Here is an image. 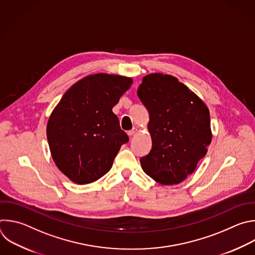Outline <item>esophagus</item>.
<instances>
[{
    "label": "esophagus",
    "mask_w": 255,
    "mask_h": 255,
    "mask_svg": "<svg viewBox=\"0 0 255 255\" xmlns=\"http://www.w3.org/2000/svg\"><path fill=\"white\" fill-rule=\"evenodd\" d=\"M136 132H137V128H136V127H133L131 130H129V131L127 132V134H128L129 136H133Z\"/></svg>",
    "instance_id": "1"
}]
</instances>
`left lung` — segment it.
Masks as SVG:
<instances>
[{"mask_svg":"<svg viewBox=\"0 0 255 255\" xmlns=\"http://www.w3.org/2000/svg\"><path fill=\"white\" fill-rule=\"evenodd\" d=\"M137 95L149 112L152 148L140 158L144 172L163 185L178 184L193 173L212 138L204 102L177 78L145 76Z\"/></svg>","mask_w":255,"mask_h":255,"instance_id":"left-lung-1","label":"left lung"}]
</instances>
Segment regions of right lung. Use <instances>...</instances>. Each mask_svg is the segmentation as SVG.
I'll list each match as a JSON object with an SVG mask.
<instances>
[{"mask_svg":"<svg viewBox=\"0 0 255 255\" xmlns=\"http://www.w3.org/2000/svg\"><path fill=\"white\" fill-rule=\"evenodd\" d=\"M132 83L119 75L87 76L68 89L53 110L47 124L50 151L73 182L88 184L101 178L129 141L112 108Z\"/></svg>","mask_w":255,"mask_h":255,"instance_id":"1","label":"right lung"}]
</instances>
